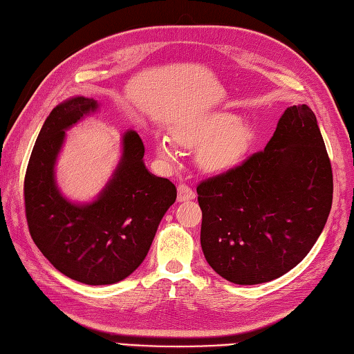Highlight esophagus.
Listing matches in <instances>:
<instances>
[{
	"label": "esophagus",
	"instance_id": "34e87169",
	"mask_svg": "<svg viewBox=\"0 0 354 354\" xmlns=\"http://www.w3.org/2000/svg\"><path fill=\"white\" fill-rule=\"evenodd\" d=\"M196 198V192H194L187 185H178L177 187V201H189Z\"/></svg>",
	"mask_w": 354,
	"mask_h": 354
}]
</instances>
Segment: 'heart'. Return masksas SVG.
Masks as SVG:
<instances>
[{"mask_svg": "<svg viewBox=\"0 0 354 354\" xmlns=\"http://www.w3.org/2000/svg\"><path fill=\"white\" fill-rule=\"evenodd\" d=\"M254 142V131L244 119L234 113H215L200 122L176 128L172 140L157 137L154 148L167 163L177 160L178 149H197V167L207 174H225L243 162Z\"/></svg>", "mask_w": 354, "mask_h": 354, "instance_id": "heart-1", "label": "heart"}]
</instances>
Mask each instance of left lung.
<instances>
[{
  "instance_id": "obj_1",
  "label": "left lung",
  "mask_w": 354,
  "mask_h": 354,
  "mask_svg": "<svg viewBox=\"0 0 354 354\" xmlns=\"http://www.w3.org/2000/svg\"><path fill=\"white\" fill-rule=\"evenodd\" d=\"M201 249L220 277L254 286L298 266L326 226L333 174L315 113L288 106L264 151L197 187Z\"/></svg>"
}]
</instances>
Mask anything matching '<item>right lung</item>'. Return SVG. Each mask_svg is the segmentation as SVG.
<instances>
[{"label":"right lung","instance_id":"add662e5","mask_svg":"<svg viewBox=\"0 0 354 354\" xmlns=\"http://www.w3.org/2000/svg\"><path fill=\"white\" fill-rule=\"evenodd\" d=\"M97 110V100L84 96L56 105L36 139L24 180L26 217L35 244L62 275L88 286L114 284L131 275L177 198L168 178L147 169L145 147L134 129L122 134L118 167L95 198L77 203L64 196L56 162L66 131Z\"/></svg>","mask_w":354,"mask_h":354}]
</instances>
